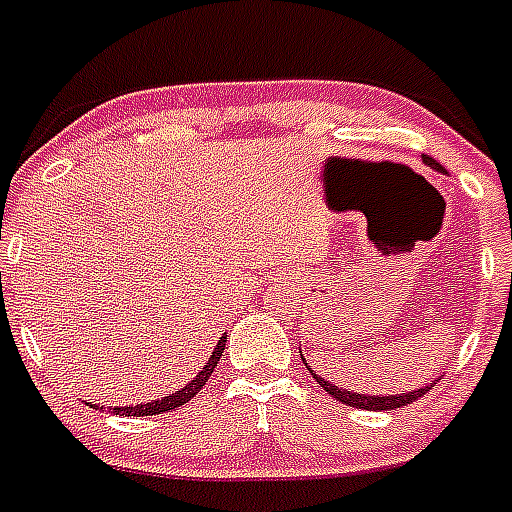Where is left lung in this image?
Segmentation results:
<instances>
[{
  "label": "left lung",
  "mask_w": 512,
  "mask_h": 512,
  "mask_svg": "<svg viewBox=\"0 0 512 512\" xmlns=\"http://www.w3.org/2000/svg\"><path fill=\"white\" fill-rule=\"evenodd\" d=\"M424 163L427 166H432L435 171H445L440 166V163L435 161V158H424ZM302 354V351H299ZM304 362V356H302ZM307 364V362H304ZM309 369V367H307ZM312 372V377H315L317 382H320V388L325 390V393H330L336 401L346 403V406H354V409H367V411H393V409H401V406H409V403L419 401L427 390L435 388V382H429V385H422V388L411 390V393H395V395H367V393H351V390L346 388H338V385H333L330 380H325V377L315 375V369H309Z\"/></svg>",
  "instance_id": "left-lung-1"
}]
</instances>
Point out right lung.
Returning a JSON list of instances; mask_svg holds the SVG:
<instances>
[{"label":"right lung","mask_w":512,"mask_h":512,"mask_svg":"<svg viewBox=\"0 0 512 512\" xmlns=\"http://www.w3.org/2000/svg\"><path fill=\"white\" fill-rule=\"evenodd\" d=\"M226 336H221V341H218V346L213 349V354H210V359L205 362V367L197 372L195 377H192L184 388L174 390V393L163 395V398H158V401H150V403H137V406H114V414L119 416H156V414H166V411H174L179 409V406H184L187 401H192L200 390H203L205 382L210 380V375L216 372L218 367V359L223 356V346H226V341H223Z\"/></svg>","instance_id":"1"}]
</instances>
